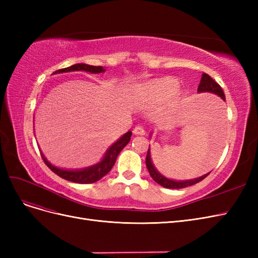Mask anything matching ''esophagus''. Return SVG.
I'll list each match as a JSON object with an SVG mask.
<instances>
[{
  "label": "esophagus",
  "instance_id": "obj_1",
  "mask_svg": "<svg viewBox=\"0 0 258 258\" xmlns=\"http://www.w3.org/2000/svg\"><path fill=\"white\" fill-rule=\"evenodd\" d=\"M134 134L137 136H144L145 135V130L142 126H137L134 129Z\"/></svg>",
  "mask_w": 258,
  "mask_h": 258
}]
</instances>
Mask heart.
I'll list each match as a JSON object with an SVG mask.
<instances>
[{
  "instance_id": "obj_1",
  "label": "heart",
  "mask_w": 258,
  "mask_h": 258,
  "mask_svg": "<svg viewBox=\"0 0 258 258\" xmlns=\"http://www.w3.org/2000/svg\"><path fill=\"white\" fill-rule=\"evenodd\" d=\"M177 88L176 80L172 77H163L137 86L134 90V101L138 106L145 107L172 97Z\"/></svg>"
}]
</instances>
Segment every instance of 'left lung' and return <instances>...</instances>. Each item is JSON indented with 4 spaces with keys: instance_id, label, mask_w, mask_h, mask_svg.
<instances>
[{
    "instance_id": "8db88e82",
    "label": "left lung",
    "mask_w": 258,
    "mask_h": 258,
    "mask_svg": "<svg viewBox=\"0 0 258 258\" xmlns=\"http://www.w3.org/2000/svg\"><path fill=\"white\" fill-rule=\"evenodd\" d=\"M198 92H213L215 95H217L218 97H221L223 100H225V95L224 91L222 89V87L218 85L212 77H211L209 74L204 73L201 77L200 84L198 86ZM146 167L148 172H150V175L152 176V178L156 183H158L159 185H161L162 187H166V188H170V189H178V188H184V187H188L191 185L197 184L199 182H201L202 179L206 178L210 172L206 175H202L200 177H197L195 179H189V181H172V179H169L165 176H162L157 170L155 169V167L153 166V162L151 159V151L148 148L147 151V155H146Z\"/></svg>"
}]
</instances>
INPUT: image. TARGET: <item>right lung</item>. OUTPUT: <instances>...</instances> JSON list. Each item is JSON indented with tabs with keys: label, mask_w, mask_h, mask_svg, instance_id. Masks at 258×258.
I'll return each instance as SVG.
<instances>
[{
	"label": "right lung",
	"mask_w": 258,
	"mask_h": 258,
	"mask_svg": "<svg viewBox=\"0 0 258 258\" xmlns=\"http://www.w3.org/2000/svg\"><path fill=\"white\" fill-rule=\"evenodd\" d=\"M71 71H86L90 73H101V72H104L105 69H103V67H95V66H89V64H84V63H77L69 68L57 70L56 72H53V74L71 72ZM131 135H132L131 131H128L127 134H124L118 141L115 142L110 148H108L102 160L95 166L86 168L83 170H63V169L56 168L47 161V159L44 157L43 154L41 155L45 165L47 166L53 173H56L60 177L74 183L91 184L99 181L100 178H102L105 174L110 172L116 161L117 156H118V154L122 151V148L129 143Z\"/></svg>",
	"instance_id": "add662e5"
}]
</instances>
